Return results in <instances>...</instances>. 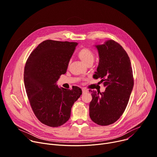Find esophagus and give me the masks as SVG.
<instances>
[{
  "mask_svg": "<svg viewBox=\"0 0 157 157\" xmlns=\"http://www.w3.org/2000/svg\"><path fill=\"white\" fill-rule=\"evenodd\" d=\"M82 93H88V91L87 90H84V89H82Z\"/></svg>",
  "mask_w": 157,
  "mask_h": 157,
  "instance_id": "esophagus-1",
  "label": "esophagus"
}]
</instances>
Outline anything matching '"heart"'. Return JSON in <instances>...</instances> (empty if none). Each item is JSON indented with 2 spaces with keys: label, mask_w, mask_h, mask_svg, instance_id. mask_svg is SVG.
Segmentation results:
<instances>
[{
  "label": "heart",
  "mask_w": 157,
  "mask_h": 157,
  "mask_svg": "<svg viewBox=\"0 0 157 157\" xmlns=\"http://www.w3.org/2000/svg\"><path fill=\"white\" fill-rule=\"evenodd\" d=\"M78 58L86 65L90 63H93L94 59L93 51L88 48L84 47L81 48L78 54Z\"/></svg>",
  "instance_id": "b5f03b06"
}]
</instances>
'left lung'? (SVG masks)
<instances>
[{"label": "left lung", "mask_w": 157, "mask_h": 157, "mask_svg": "<svg viewBox=\"0 0 157 157\" xmlns=\"http://www.w3.org/2000/svg\"><path fill=\"white\" fill-rule=\"evenodd\" d=\"M99 62L93 78L101 79L105 91H91L90 117L95 123L107 126L117 121L124 113L133 90L134 79L130 58L113 40L96 46Z\"/></svg>", "instance_id": "1"}]
</instances>
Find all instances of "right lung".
Returning <instances> with one entry per match:
<instances>
[{"label":"right lung","instance_id":"obj_1","mask_svg":"<svg viewBox=\"0 0 157 157\" xmlns=\"http://www.w3.org/2000/svg\"><path fill=\"white\" fill-rule=\"evenodd\" d=\"M77 42L46 40L31 53L24 67L26 93L37 118L51 127H58L70 118L75 102L82 94L78 86L71 90L56 84L66 73Z\"/></svg>","mask_w":157,"mask_h":157}]
</instances>
